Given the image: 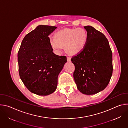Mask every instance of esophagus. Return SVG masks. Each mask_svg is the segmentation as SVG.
Masks as SVG:
<instances>
[{"label":"esophagus","instance_id":"34e87169","mask_svg":"<svg viewBox=\"0 0 128 128\" xmlns=\"http://www.w3.org/2000/svg\"><path fill=\"white\" fill-rule=\"evenodd\" d=\"M67 61L68 62H70L71 61V58L69 56L67 57Z\"/></svg>","mask_w":128,"mask_h":128}]
</instances>
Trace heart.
Listing matches in <instances>:
<instances>
[{
  "label": "heart",
  "instance_id": "1",
  "mask_svg": "<svg viewBox=\"0 0 128 128\" xmlns=\"http://www.w3.org/2000/svg\"><path fill=\"white\" fill-rule=\"evenodd\" d=\"M88 38L87 31L84 28H65L57 31L54 37H50L49 42L56 54H60L65 46L68 53L77 54L85 48Z\"/></svg>",
  "mask_w": 128,
  "mask_h": 128
}]
</instances>
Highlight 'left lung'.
I'll return each mask as SVG.
<instances>
[{
	"label": "left lung",
	"instance_id": "1",
	"mask_svg": "<svg viewBox=\"0 0 128 128\" xmlns=\"http://www.w3.org/2000/svg\"><path fill=\"white\" fill-rule=\"evenodd\" d=\"M88 38L85 48L73 56L74 78L82 94L93 95L103 90L112 74V53L105 36L90 26L84 27Z\"/></svg>",
	"mask_w": 128,
	"mask_h": 128
}]
</instances>
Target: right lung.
<instances>
[{
    "label": "right lung",
    "mask_w": 128,
    "mask_h": 128,
    "mask_svg": "<svg viewBox=\"0 0 128 128\" xmlns=\"http://www.w3.org/2000/svg\"><path fill=\"white\" fill-rule=\"evenodd\" d=\"M55 26L39 25L23 40L18 52L21 80L31 92L46 96L57 88L58 76L67 62L52 52L48 35Z\"/></svg>",
    "instance_id": "add662e5"
}]
</instances>
